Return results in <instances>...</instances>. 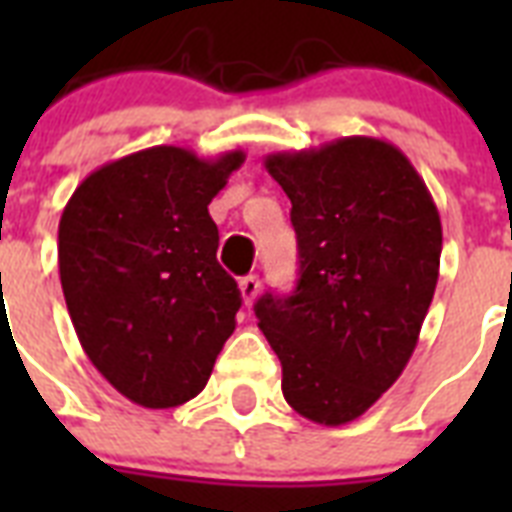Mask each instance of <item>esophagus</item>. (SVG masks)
<instances>
[{"label": "esophagus", "mask_w": 512, "mask_h": 512, "mask_svg": "<svg viewBox=\"0 0 512 512\" xmlns=\"http://www.w3.org/2000/svg\"><path fill=\"white\" fill-rule=\"evenodd\" d=\"M239 289H241V297H244V305H252L260 295V279L257 276H244L239 281Z\"/></svg>", "instance_id": "1"}]
</instances>
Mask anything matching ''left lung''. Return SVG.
I'll return each instance as SVG.
<instances>
[{
  "label": "left lung",
  "instance_id": "obj_1",
  "mask_svg": "<svg viewBox=\"0 0 512 512\" xmlns=\"http://www.w3.org/2000/svg\"><path fill=\"white\" fill-rule=\"evenodd\" d=\"M292 201L300 279L265 292L257 324L281 361V390L305 420L345 425L409 364L436 292L441 217L393 143L340 138L265 156Z\"/></svg>",
  "mask_w": 512,
  "mask_h": 512
}]
</instances>
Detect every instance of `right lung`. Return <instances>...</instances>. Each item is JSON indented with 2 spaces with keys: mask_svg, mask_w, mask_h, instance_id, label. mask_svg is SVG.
Returning <instances> with one entry per match:
<instances>
[{
  "mask_svg": "<svg viewBox=\"0 0 512 512\" xmlns=\"http://www.w3.org/2000/svg\"><path fill=\"white\" fill-rule=\"evenodd\" d=\"M244 151L199 159L154 146L84 177L58 225L68 316L124 398L170 409L199 396L236 329L241 295L217 263L209 201Z\"/></svg>",
  "mask_w": 512,
  "mask_h": 512,
  "instance_id": "obj_1",
  "label": "right lung"
}]
</instances>
